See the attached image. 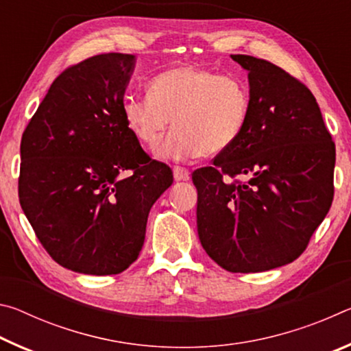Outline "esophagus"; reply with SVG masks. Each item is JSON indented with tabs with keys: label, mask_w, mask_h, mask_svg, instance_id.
Wrapping results in <instances>:
<instances>
[{
	"label": "esophagus",
	"mask_w": 351,
	"mask_h": 351,
	"mask_svg": "<svg viewBox=\"0 0 351 351\" xmlns=\"http://www.w3.org/2000/svg\"><path fill=\"white\" fill-rule=\"evenodd\" d=\"M173 178H175V181H187L190 178V173H189L187 169L175 167L173 169Z\"/></svg>",
	"instance_id": "34e87169"
}]
</instances>
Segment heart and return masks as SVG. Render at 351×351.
Instances as JSON below:
<instances>
[{
    "label": "heart",
    "instance_id": "heart-1",
    "mask_svg": "<svg viewBox=\"0 0 351 351\" xmlns=\"http://www.w3.org/2000/svg\"><path fill=\"white\" fill-rule=\"evenodd\" d=\"M251 112V93L243 80L207 68L181 64L148 82L147 96H128L122 114L134 138L153 145L171 119V132L154 147L164 161L218 154L241 138Z\"/></svg>",
    "mask_w": 351,
    "mask_h": 351
}]
</instances>
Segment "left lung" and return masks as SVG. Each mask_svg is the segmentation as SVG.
I'll return each instance as SVG.
<instances>
[{"instance_id": "left-lung-1", "label": "left lung", "mask_w": 351, "mask_h": 351, "mask_svg": "<svg viewBox=\"0 0 351 351\" xmlns=\"http://www.w3.org/2000/svg\"><path fill=\"white\" fill-rule=\"evenodd\" d=\"M230 57L247 71L251 112L241 138L192 173L198 235L226 271L261 272L294 261L324 221L336 147L304 83L263 58Z\"/></svg>"}]
</instances>
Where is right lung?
I'll use <instances>...</instances> for the list:
<instances>
[{"mask_svg": "<svg viewBox=\"0 0 351 351\" xmlns=\"http://www.w3.org/2000/svg\"><path fill=\"white\" fill-rule=\"evenodd\" d=\"M134 63L110 52L63 71L21 138V209L47 254L80 274L125 271L144 245L148 212L173 182L122 114Z\"/></svg>", "mask_w": 351, "mask_h": 351, "instance_id": "1", "label": "right lung"}]
</instances>
